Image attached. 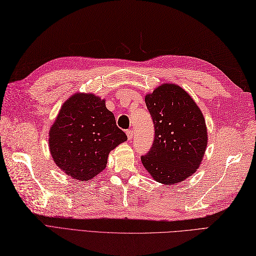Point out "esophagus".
Wrapping results in <instances>:
<instances>
[{
    "mask_svg": "<svg viewBox=\"0 0 256 256\" xmlns=\"http://www.w3.org/2000/svg\"><path fill=\"white\" fill-rule=\"evenodd\" d=\"M126 136H128V140H132L133 138V130H126Z\"/></svg>",
    "mask_w": 256,
    "mask_h": 256,
    "instance_id": "obj_1",
    "label": "esophagus"
}]
</instances>
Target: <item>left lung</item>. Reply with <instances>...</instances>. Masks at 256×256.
<instances>
[{"mask_svg": "<svg viewBox=\"0 0 256 256\" xmlns=\"http://www.w3.org/2000/svg\"><path fill=\"white\" fill-rule=\"evenodd\" d=\"M154 124V142L142 163L152 178L176 185L196 173L208 145L204 116L180 85L163 83L145 96Z\"/></svg>", "mask_w": 256, "mask_h": 256, "instance_id": "1", "label": "left lung"}]
</instances>
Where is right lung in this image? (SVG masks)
<instances>
[{"instance_id": "right-lung-1", "label": "right lung", "mask_w": 256, "mask_h": 256, "mask_svg": "<svg viewBox=\"0 0 256 256\" xmlns=\"http://www.w3.org/2000/svg\"><path fill=\"white\" fill-rule=\"evenodd\" d=\"M126 140L106 100L93 93L78 92L60 107L50 128L48 148L64 173L85 182L104 171L109 152Z\"/></svg>"}]
</instances>
